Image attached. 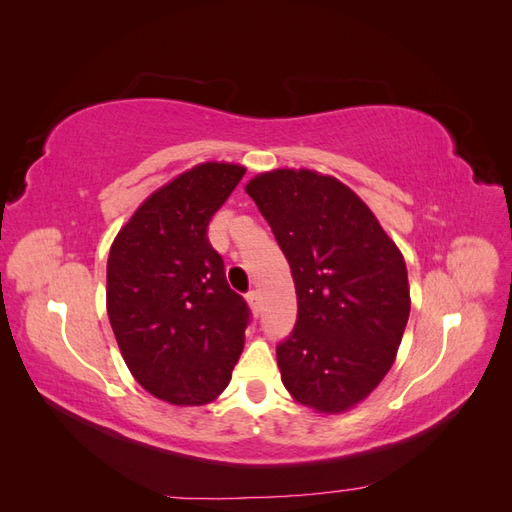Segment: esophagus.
Segmentation results:
<instances>
[{"label":"esophagus","instance_id":"esophagus-1","mask_svg":"<svg viewBox=\"0 0 512 512\" xmlns=\"http://www.w3.org/2000/svg\"><path fill=\"white\" fill-rule=\"evenodd\" d=\"M247 303H250L252 312L258 316V314H260V292H258V290H250V292H247Z\"/></svg>","mask_w":512,"mask_h":512}]
</instances>
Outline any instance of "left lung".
I'll use <instances>...</instances> for the list:
<instances>
[{"instance_id":"left-lung-1","label":"left lung","mask_w":512,"mask_h":512,"mask_svg":"<svg viewBox=\"0 0 512 512\" xmlns=\"http://www.w3.org/2000/svg\"><path fill=\"white\" fill-rule=\"evenodd\" d=\"M284 252L297 322L277 344L290 395L318 412L359 404L391 369L410 316L406 262L342 181L273 170L245 185Z\"/></svg>"}]
</instances>
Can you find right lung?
Instances as JSON below:
<instances>
[{
	"label": "right lung",
	"instance_id": "right-lung-1",
	"mask_svg": "<svg viewBox=\"0 0 512 512\" xmlns=\"http://www.w3.org/2000/svg\"><path fill=\"white\" fill-rule=\"evenodd\" d=\"M243 175L218 162L179 175L138 207L108 254L106 309L123 361L168 404L218 397L245 344L252 312L207 237Z\"/></svg>",
	"mask_w": 512,
	"mask_h": 512
}]
</instances>
